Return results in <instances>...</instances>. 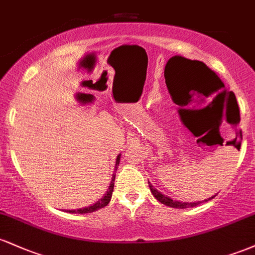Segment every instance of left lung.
<instances>
[{"label":"left lung","instance_id":"obj_1","mask_svg":"<svg viewBox=\"0 0 255 255\" xmlns=\"http://www.w3.org/2000/svg\"><path fill=\"white\" fill-rule=\"evenodd\" d=\"M187 61H191V60H187ZM191 62H195V61H191ZM198 63H199V66H201L200 67V69H201V75H204L203 77V87H201V90H200V92L203 93V95H207V93H209L206 89L207 88V86H212V84L215 86V90L214 91H217V90H219V89H222V87H224V84H223V81L221 80V79H219L218 77H217V74H216L215 72H212L211 69L209 68V67L206 66V64L205 63H203V62H199L198 61ZM211 74L212 75H213L214 77H212V75L210 76L209 74ZM213 92V91H212ZM222 93H225V91H223V92H221V95ZM219 96V95H218ZM148 186H150V191H151V193L152 194H153V197L157 199L158 201H160V203L162 204H164V205H166V206H170V207H175V209H187V207H193V206H197V205H199L200 203H203V201H207V200H211V199H213L216 197V195H213V197H211V198H209V199H205V200H203V201H197V203H186V201H180V200H172L171 198H169V197H166V195H164V194H162V193H160L159 191H157L156 188H154L153 186H152V184L148 182Z\"/></svg>","mask_w":255,"mask_h":255}]
</instances>
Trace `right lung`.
Segmentation results:
<instances>
[{
    "instance_id": "obj_1",
    "label": "right lung",
    "mask_w": 255,
    "mask_h": 255,
    "mask_svg": "<svg viewBox=\"0 0 255 255\" xmlns=\"http://www.w3.org/2000/svg\"><path fill=\"white\" fill-rule=\"evenodd\" d=\"M120 158H121V153L119 154L118 158H116V162H115V169L114 170H118L119 164H120ZM115 172L113 174V177H111V182L109 188L107 189V193L102 197L97 203H95L93 205H90L87 207H83V209H77V210H67V212L69 213H90V212H95L97 210L103 209L104 206H107L108 204L110 203L111 200V195H113V191H114V182H115Z\"/></svg>"
}]
</instances>
